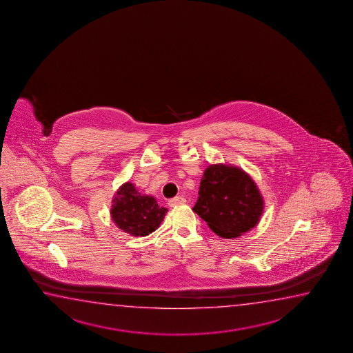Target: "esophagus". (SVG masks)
I'll list each match as a JSON object with an SVG mask.
<instances>
[{
	"instance_id": "esophagus-1",
	"label": "esophagus",
	"mask_w": 353,
	"mask_h": 353,
	"mask_svg": "<svg viewBox=\"0 0 353 353\" xmlns=\"http://www.w3.org/2000/svg\"><path fill=\"white\" fill-rule=\"evenodd\" d=\"M185 198L183 196H176V198H172V199H170L168 201V205L171 206V208H174V206L182 205V204H185Z\"/></svg>"
}]
</instances>
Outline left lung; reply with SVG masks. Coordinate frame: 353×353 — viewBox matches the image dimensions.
I'll return each instance as SVG.
<instances>
[{"instance_id":"8db88e82","label":"left lung","mask_w":353,"mask_h":353,"mask_svg":"<svg viewBox=\"0 0 353 353\" xmlns=\"http://www.w3.org/2000/svg\"><path fill=\"white\" fill-rule=\"evenodd\" d=\"M264 201L254 181L242 168L223 163L204 171L193 212L223 239H234L259 223Z\"/></svg>"}]
</instances>
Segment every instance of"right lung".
Segmentation results:
<instances>
[{
  "mask_svg": "<svg viewBox=\"0 0 353 353\" xmlns=\"http://www.w3.org/2000/svg\"><path fill=\"white\" fill-rule=\"evenodd\" d=\"M166 212L154 196L141 194L133 183L125 182L116 192L110 214L119 230L144 237L160 226Z\"/></svg>",
  "mask_w": 353,
  "mask_h": 353,
  "instance_id": "add662e5",
  "label": "right lung"
}]
</instances>
